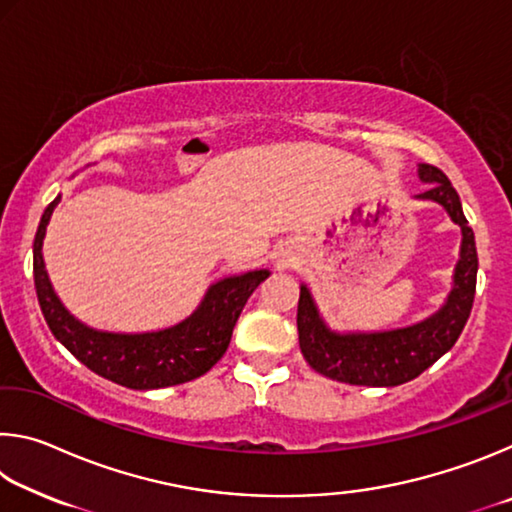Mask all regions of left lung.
<instances>
[{"label": "left lung", "instance_id": "obj_1", "mask_svg": "<svg viewBox=\"0 0 512 512\" xmlns=\"http://www.w3.org/2000/svg\"><path fill=\"white\" fill-rule=\"evenodd\" d=\"M420 180L429 183V187L418 198H429L443 205L452 221L463 230L454 289L445 307L418 325L393 329V332L336 334L329 332L320 320L314 300L302 284L298 300L300 350L309 366L320 375L354 386H400L422 375L431 363L452 350L461 336L472 311L476 271H479L474 232L467 225L461 198L443 171L433 164H420Z\"/></svg>", "mask_w": 512, "mask_h": 512}]
</instances>
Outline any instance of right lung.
I'll return each mask as SVG.
<instances>
[{
    "instance_id": "1",
    "label": "right lung",
    "mask_w": 512,
    "mask_h": 512,
    "mask_svg": "<svg viewBox=\"0 0 512 512\" xmlns=\"http://www.w3.org/2000/svg\"><path fill=\"white\" fill-rule=\"evenodd\" d=\"M58 201L60 196L47 205L33 239V280L51 334L83 366L135 391L185 384L205 375L228 350L241 309L268 271H250L212 284L201 307L169 329L146 334L97 332L60 305L42 262V239Z\"/></svg>"
}]
</instances>
